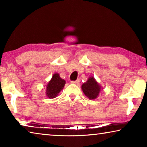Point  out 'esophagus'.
Segmentation results:
<instances>
[{
  "label": "esophagus",
  "instance_id": "1",
  "mask_svg": "<svg viewBox=\"0 0 147 147\" xmlns=\"http://www.w3.org/2000/svg\"><path fill=\"white\" fill-rule=\"evenodd\" d=\"M80 82V79H77L76 81H71V84H76V85H79Z\"/></svg>",
  "mask_w": 147,
  "mask_h": 147
}]
</instances>
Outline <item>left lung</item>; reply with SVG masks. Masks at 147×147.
<instances>
[{"label":"left lung","instance_id":"8db88e82","mask_svg":"<svg viewBox=\"0 0 147 147\" xmlns=\"http://www.w3.org/2000/svg\"><path fill=\"white\" fill-rule=\"evenodd\" d=\"M101 88L102 87L96 81L93 76L89 77L88 81L82 86V89L84 93L89 99H95L97 98L101 91Z\"/></svg>","mask_w":147,"mask_h":147}]
</instances>
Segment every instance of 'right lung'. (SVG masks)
I'll return each mask as SVG.
<instances>
[{"instance_id": "obj_1", "label": "right lung", "mask_w": 147, "mask_h": 147, "mask_svg": "<svg viewBox=\"0 0 147 147\" xmlns=\"http://www.w3.org/2000/svg\"><path fill=\"white\" fill-rule=\"evenodd\" d=\"M65 84V80L60 78L58 73L53 74L51 80L46 86V95L50 98L57 96Z\"/></svg>"}]
</instances>
